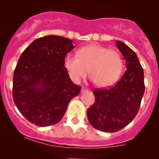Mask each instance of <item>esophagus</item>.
<instances>
[{
	"instance_id": "1",
	"label": "esophagus",
	"mask_w": 159,
	"mask_h": 159,
	"mask_svg": "<svg viewBox=\"0 0 159 159\" xmlns=\"http://www.w3.org/2000/svg\"><path fill=\"white\" fill-rule=\"evenodd\" d=\"M88 91H89L88 89L85 88V87H82V88H81V93H84L88 92Z\"/></svg>"
}]
</instances>
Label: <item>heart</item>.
<instances>
[{
  "instance_id": "b5f03b06",
  "label": "heart",
  "mask_w": 159,
  "mask_h": 159,
  "mask_svg": "<svg viewBox=\"0 0 159 159\" xmlns=\"http://www.w3.org/2000/svg\"><path fill=\"white\" fill-rule=\"evenodd\" d=\"M64 66L73 81L79 82L85 78L89 69V75L96 85L106 88L114 85L119 79L123 63L118 52L92 44L80 48L77 56H66Z\"/></svg>"
}]
</instances>
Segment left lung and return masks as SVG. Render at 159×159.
Returning a JSON list of instances; mask_svg holds the SVG:
<instances>
[{"label": "left lung", "mask_w": 159, "mask_h": 159, "mask_svg": "<svg viewBox=\"0 0 159 159\" xmlns=\"http://www.w3.org/2000/svg\"><path fill=\"white\" fill-rule=\"evenodd\" d=\"M116 46L125 60L126 71L113 87L93 91L95 102L87 111L91 125L105 132H117L134 120L145 90L143 69L137 54L118 40Z\"/></svg>", "instance_id": "obj_1"}]
</instances>
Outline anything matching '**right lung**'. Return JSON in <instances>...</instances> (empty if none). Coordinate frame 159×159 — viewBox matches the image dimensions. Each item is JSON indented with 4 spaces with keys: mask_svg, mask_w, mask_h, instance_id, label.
I'll list each match as a JSON object with an SVG mask.
<instances>
[{
    "mask_svg": "<svg viewBox=\"0 0 159 159\" xmlns=\"http://www.w3.org/2000/svg\"><path fill=\"white\" fill-rule=\"evenodd\" d=\"M75 48L60 36L38 38L24 51L13 75L12 96L21 114L38 126L57 123L81 86L71 81L64 58Z\"/></svg>",
    "mask_w": 159,
    "mask_h": 159,
    "instance_id": "right-lung-1",
    "label": "right lung"
}]
</instances>
